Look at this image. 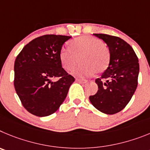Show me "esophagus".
<instances>
[{
  "label": "esophagus",
  "mask_w": 150,
  "mask_h": 150,
  "mask_svg": "<svg viewBox=\"0 0 150 150\" xmlns=\"http://www.w3.org/2000/svg\"><path fill=\"white\" fill-rule=\"evenodd\" d=\"M76 81L80 82V83H87L88 81L86 80V79H81V78H76Z\"/></svg>",
  "instance_id": "esophagus-1"
}]
</instances>
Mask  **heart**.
Segmentation results:
<instances>
[{"mask_svg": "<svg viewBox=\"0 0 150 150\" xmlns=\"http://www.w3.org/2000/svg\"><path fill=\"white\" fill-rule=\"evenodd\" d=\"M70 48H63L60 52V60L67 71H71L80 60L82 63L75 70L77 76L85 77L100 73L108 68L110 52L102 40L91 36H82L70 42Z\"/></svg>", "mask_w": 150, "mask_h": 150, "instance_id": "obj_1", "label": "heart"}]
</instances>
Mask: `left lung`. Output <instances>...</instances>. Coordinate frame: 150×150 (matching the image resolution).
Masks as SVG:
<instances>
[{
	"label": "left lung",
	"mask_w": 150,
	"mask_h": 150,
	"mask_svg": "<svg viewBox=\"0 0 150 150\" xmlns=\"http://www.w3.org/2000/svg\"><path fill=\"white\" fill-rule=\"evenodd\" d=\"M109 48L110 63L101 78L96 79L98 91L90 96L94 107L106 114H114L127 105L137 86L138 58L129 44L120 37L93 33Z\"/></svg>",
	"instance_id": "left-lung-1"
}]
</instances>
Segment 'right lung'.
Masks as SVG:
<instances>
[{
  "label": "right lung",
  "mask_w": 150,
  "mask_h": 150,
  "mask_svg": "<svg viewBox=\"0 0 150 150\" xmlns=\"http://www.w3.org/2000/svg\"><path fill=\"white\" fill-rule=\"evenodd\" d=\"M71 36L48 34L27 44L16 57L14 87L25 109L37 117L58 110L75 78L62 67L60 52ZM54 78L59 80L54 81Z\"/></svg>",
  "instance_id": "add662e5"
}]
</instances>
